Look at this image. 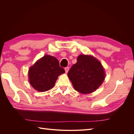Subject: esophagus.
Returning a JSON list of instances; mask_svg holds the SVG:
<instances>
[{"label": "esophagus", "mask_w": 134, "mask_h": 134, "mask_svg": "<svg viewBox=\"0 0 134 134\" xmlns=\"http://www.w3.org/2000/svg\"><path fill=\"white\" fill-rule=\"evenodd\" d=\"M69 67H66V68H65V70L66 73H68V72L69 71Z\"/></svg>", "instance_id": "34e87169"}]
</instances>
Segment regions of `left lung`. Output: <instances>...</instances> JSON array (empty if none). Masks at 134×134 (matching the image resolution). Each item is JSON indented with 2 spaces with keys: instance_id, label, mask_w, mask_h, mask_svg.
I'll use <instances>...</instances> for the list:
<instances>
[{
  "instance_id": "8db88e82",
  "label": "left lung",
  "mask_w": 134,
  "mask_h": 134,
  "mask_svg": "<svg viewBox=\"0 0 134 134\" xmlns=\"http://www.w3.org/2000/svg\"><path fill=\"white\" fill-rule=\"evenodd\" d=\"M68 76L74 90L82 94L96 91L103 82L106 72L99 61L91 55H79Z\"/></svg>"
}]
</instances>
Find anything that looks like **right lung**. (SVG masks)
I'll return each mask as SVG.
<instances>
[{
  "label": "right lung",
  "mask_w": 134,
  "mask_h": 134,
  "mask_svg": "<svg viewBox=\"0 0 134 134\" xmlns=\"http://www.w3.org/2000/svg\"><path fill=\"white\" fill-rule=\"evenodd\" d=\"M64 72L65 70L60 66L57 59L45 55L29 68L28 81L35 90L46 92L54 87L58 76Z\"/></svg>",
  "instance_id": "add662e5"
}]
</instances>
